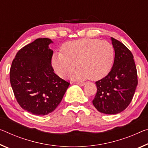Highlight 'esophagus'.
<instances>
[{
  "label": "esophagus",
  "instance_id": "esophagus-1",
  "mask_svg": "<svg viewBox=\"0 0 148 148\" xmlns=\"http://www.w3.org/2000/svg\"><path fill=\"white\" fill-rule=\"evenodd\" d=\"M76 84H78V85H79V86H84V84H85V83L84 82H76Z\"/></svg>",
  "mask_w": 148,
  "mask_h": 148
}]
</instances>
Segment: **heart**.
<instances>
[{
  "label": "heart",
  "instance_id": "heart-1",
  "mask_svg": "<svg viewBox=\"0 0 148 148\" xmlns=\"http://www.w3.org/2000/svg\"><path fill=\"white\" fill-rule=\"evenodd\" d=\"M114 58L113 46L109 42L84 39L65 43L62 53L53 55L52 64L61 78L69 75L77 65L78 69L74 72L75 78L97 80L109 73Z\"/></svg>",
  "mask_w": 148,
  "mask_h": 148
}]
</instances>
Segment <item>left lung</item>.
I'll list each match as a JSON object with an SVG mask.
<instances>
[{"instance_id":"8db88e82","label":"left lung","mask_w":148,"mask_h":148,"mask_svg":"<svg viewBox=\"0 0 148 148\" xmlns=\"http://www.w3.org/2000/svg\"><path fill=\"white\" fill-rule=\"evenodd\" d=\"M114 49L112 69L103 78L95 82L97 93L93 104L98 111L115 114L126 109L132 101L138 85V75L131 51L111 37Z\"/></svg>"}]
</instances>
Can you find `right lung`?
Returning <instances> with one entry per match:
<instances>
[{"label": "right lung", "instance_id": "obj_1", "mask_svg": "<svg viewBox=\"0 0 148 148\" xmlns=\"http://www.w3.org/2000/svg\"><path fill=\"white\" fill-rule=\"evenodd\" d=\"M50 39L39 38L16 53L10 70V81L16 101L35 115L53 112L62 99L70 83L60 78L51 64Z\"/></svg>", "mask_w": 148, "mask_h": 148}]
</instances>
